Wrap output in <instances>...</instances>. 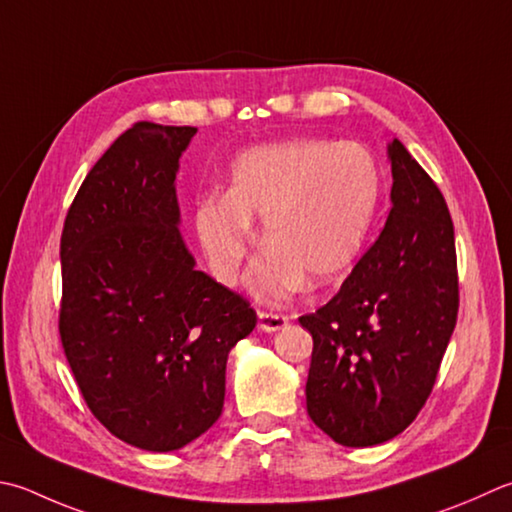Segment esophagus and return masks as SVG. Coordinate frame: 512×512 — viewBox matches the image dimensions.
Listing matches in <instances>:
<instances>
[{"mask_svg":"<svg viewBox=\"0 0 512 512\" xmlns=\"http://www.w3.org/2000/svg\"><path fill=\"white\" fill-rule=\"evenodd\" d=\"M259 330L264 333H275V330H282L288 324L286 315H275V313H259Z\"/></svg>","mask_w":512,"mask_h":512,"instance_id":"1","label":"esophagus"}]
</instances>
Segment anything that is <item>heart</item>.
I'll return each instance as SVG.
<instances>
[{
    "instance_id": "1",
    "label": "heart",
    "mask_w": 512,
    "mask_h": 512,
    "mask_svg": "<svg viewBox=\"0 0 512 512\" xmlns=\"http://www.w3.org/2000/svg\"><path fill=\"white\" fill-rule=\"evenodd\" d=\"M379 197L382 175L364 146L290 139L246 150L226 195L199 199L193 222L215 277L235 284L253 244L250 222L262 219L266 253L248 286L266 302H282L306 277L326 286L357 264Z\"/></svg>"
}]
</instances>
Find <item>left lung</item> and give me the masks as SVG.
Listing matches in <instances>:
<instances>
[{
    "instance_id": "obj_1",
    "label": "left lung",
    "mask_w": 512,
    "mask_h": 512,
    "mask_svg": "<svg viewBox=\"0 0 512 512\" xmlns=\"http://www.w3.org/2000/svg\"><path fill=\"white\" fill-rule=\"evenodd\" d=\"M390 213L339 293L299 317L313 335L306 408L337 444L397 437L433 390L457 324L455 228L406 146L388 142Z\"/></svg>"
}]
</instances>
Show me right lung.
<instances>
[{
    "instance_id": "1",
    "label": "right lung",
    "mask_w": 512,
    "mask_h": 512,
    "mask_svg": "<svg viewBox=\"0 0 512 512\" xmlns=\"http://www.w3.org/2000/svg\"><path fill=\"white\" fill-rule=\"evenodd\" d=\"M195 133L139 122L119 135L79 186L59 244L70 370L90 413L150 453L217 422L228 353L257 324L244 297L195 268L179 230V159Z\"/></svg>"
}]
</instances>
